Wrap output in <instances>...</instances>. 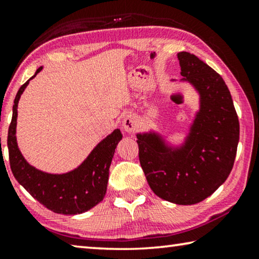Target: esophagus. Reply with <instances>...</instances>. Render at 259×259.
Segmentation results:
<instances>
[{"label":"esophagus","mask_w":259,"mask_h":259,"mask_svg":"<svg viewBox=\"0 0 259 259\" xmlns=\"http://www.w3.org/2000/svg\"><path fill=\"white\" fill-rule=\"evenodd\" d=\"M122 125H123V129L126 133L129 134H133L135 133V130L138 128V118L135 114H129L126 115L124 117V120L122 122Z\"/></svg>","instance_id":"1"}]
</instances>
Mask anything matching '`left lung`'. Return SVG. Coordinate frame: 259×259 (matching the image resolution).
Here are the masks:
<instances>
[{"instance_id":"1","label":"left lung","mask_w":259,"mask_h":259,"mask_svg":"<svg viewBox=\"0 0 259 259\" xmlns=\"http://www.w3.org/2000/svg\"><path fill=\"white\" fill-rule=\"evenodd\" d=\"M178 59L182 80L199 94V109L182 145H168L155 131L139 133L138 155L155 195L174 204L192 205L211 196L231 174L240 124L223 77L190 53L180 52Z\"/></svg>"}]
</instances>
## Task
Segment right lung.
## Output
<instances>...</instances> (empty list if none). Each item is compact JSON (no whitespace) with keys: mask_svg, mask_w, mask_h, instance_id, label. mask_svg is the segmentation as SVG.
Here are the masks:
<instances>
[{"mask_svg":"<svg viewBox=\"0 0 259 259\" xmlns=\"http://www.w3.org/2000/svg\"><path fill=\"white\" fill-rule=\"evenodd\" d=\"M41 70L42 67L20 86L16 94L8 133L10 167L20 186L48 210L59 214H80L104 199L107 191L109 167L122 134L120 129H115L94 147L79 166L68 173L51 174L30 165L19 151L16 138L17 107L24 90Z\"/></svg>","mask_w":259,"mask_h":259,"instance_id":"1","label":"right lung"}]
</instances>
